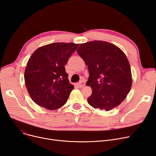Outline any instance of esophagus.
<instances>
[{"mask_svg": "<svg viewBox=\"0 0 156 156\" xmlns=\"http://www.w3.org/2000/svg\"><path fill=\"white\" fill-rule=\"evenodd\" d=\"M77 85H78V87L79 88H82V87H85V82H83V81H81V82H80V83H78V84H77Z\"/></svg>", "mask_w": 156, "mask_h": 156, "instance_id": "34e87169", "label": "esophagus"}]
</instances>
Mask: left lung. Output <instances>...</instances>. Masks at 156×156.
Returning a JSON list of instances; mask_svg holds the SVG:
<instances>
[{
    "label": "left lung",
    "mask_w": 156,
    "mask_h": 156,
    "mask_svg": "<svg viewBox=\"0 0 156 156\" xmlns=\"http://www.w3.org/2000/svg\"><path fill=\"white\" fill-rule=\"evenodd\" d=\"M89 72L86 85L92 95L88 102L95 109L108 111L125 100L132 85L130 65L125 53L117 46L94 40L80 44L77 49Z\"/></svg>",
    "instance_id": "obj_1"
}]
</instances>
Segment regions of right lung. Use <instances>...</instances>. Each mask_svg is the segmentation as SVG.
Segmentation results:
<instances>
[{"label":"right lung","instance_id":"obj_1","mask_svg":"<svg viewBox=\"0 0 156 156\" xmlns=\"http://www.w3.org/2000/svg\"><path fill=\"white\" fill-rule=\"evenodd\" d=\"M79 44L53 43L39 47L32 54L24 71L28 94L37 104L49 110L67 102L74 86L64 66Z\"/></svg>","mask_w":156,"mask_h":156}]
</instances>
